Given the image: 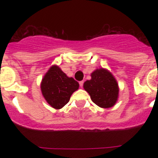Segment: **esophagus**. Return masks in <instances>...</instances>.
Here are the masks:
<instances>
[{
  "instance_id": "1",
  "label": "esophagus",
  "mask_w": 158,
  "mask_h": 158,
  "mask_svg": "<svg viewBox=\"0 0 158 158\" xmlns=\"http://www.w3.org/2000/svg\"><path fill=\"white\" fill-rule=\"evenodd\" d=\"M83 85H84V81H80V82H79V86H80L82 88V87H83Z\"/></svg>"
}]
</instances>
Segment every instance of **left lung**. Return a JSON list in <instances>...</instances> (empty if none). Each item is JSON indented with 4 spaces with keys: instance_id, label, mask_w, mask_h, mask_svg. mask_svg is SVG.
Listing matches in <instances>:
<instances>
[{
    "instance_id": "left-lung-1",
    "label": "left lung",
    "mask_w": 158,
    "mask_h": 158,
    "mask_svg": "<svg viewBox=\"0 0 158 158\" xmlns=\"http://www.w3.org/2000/svg\"><path fill=\"white\" fill-rule=\"evenodd\" d=\"M84 89L91 100L102 108H110L119 98V85L108 69L99 68L91 73V79L84 82Z\"/></svg>"
}]
</instances>
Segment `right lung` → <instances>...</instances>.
<instances>
[{
    "instance_id": "add662e5",
    "label": "right lung",
    "mask_w": 158,
    "mask_h": 158,
    "mask_svg": "<svg viewBox=\"0 0 158 158\" xmlns=\"http://www.w3.org/2000/svg\"><path fill=\"white\" fill-rule=\"evenodd\" d=\"M79 84L72 77H68L56 64H53L43 76L41 91L43 98L55 109H60L69 101Z\"/></svg>"
}]
</instances>
